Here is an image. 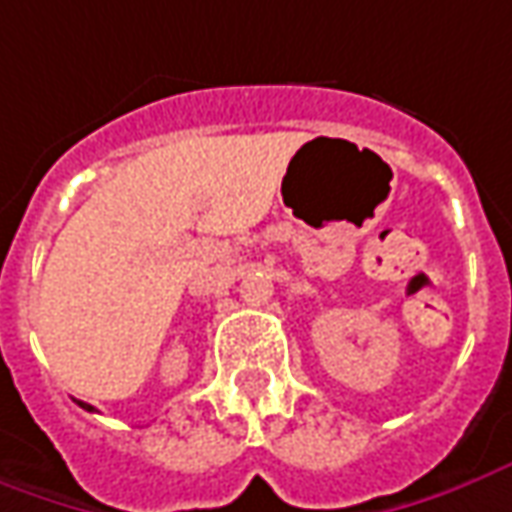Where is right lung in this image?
Masks as SVG:
<instances>
[{
    "instance_id": "obj_1",
    "label": "right lung",
    "mask_w": 512,
    "mask_h": 512,
    "mask_svg": "<svg viewBox=\"0 0 512 512\" xmlns=\"http://www.w3.org/2000/svg\"><path fill=\"white\" fill-rule=\"evenodd\" d=\"M78 406H81V409H86V412H95V406H89V403L78 401Z\"/></svg>"
}]
</instances>
